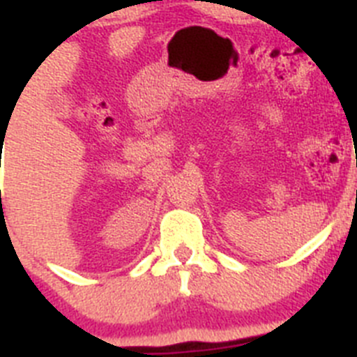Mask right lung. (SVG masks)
Wrapping results in <instances>:
<instances>
[{
  "label": "right lung",
  "instance_id": "obj_1",
  "mask_svg": "<svg viewBox=\"0 0 357 357\" xmlns=\"http://www.w3.org/2000/svg\"><path fill=\"white\" fill-rule=\"evenodd\" d=\"M1 140H3V138H1Z\"/></svg>",
  "mask_w": 357,
  "mask_h": 357
}]
</instances>
